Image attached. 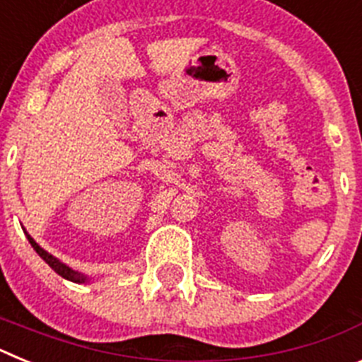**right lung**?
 <instances>
[{"label": "right lung", "instance_id": "1", "mask_svg": "<svg viewBox=\"0 0 362 362\" xmlns=\"http://www.w3.org/2000/svg\"><path fill=\"white\" fill-rule=\"evenodd\" d=\"M25 235H27V239H28V243H30V245H32V248H34V250L37 252V255H40V257L43 259L45 263L49 264V267L52 268L54 272H56L57 276H62L63 279L72 281V283H78V284H85V283H88V281H90V277L86 276V274H81V272L72 270V268L66 267L65 263H62L59 259L54 257L52 254H49V252H47V250H43V248H41V246L37 245V243L34 241V239H32L30 235H28V232H25Z\"/></svg>", "mask_w": 362, "mask_h": 362}]
</instances>
